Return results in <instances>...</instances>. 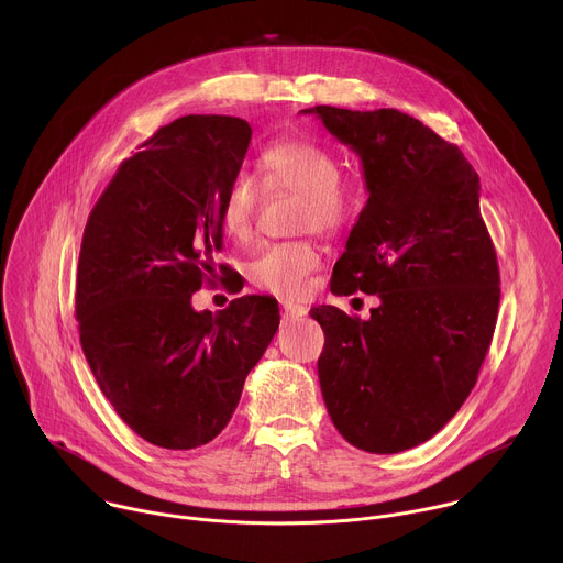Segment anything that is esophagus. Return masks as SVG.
<instances>
[{"instance_id":"1","label":"esophagus","mask_w":563,"mask_h":563,"mask_svg":"<svg viewBox=\"0 0 563 563\" xmlns=\"http://www.w3.org/2000/svg\"><path fill=\"white\" fill-rule=\"evenodd\" d=\"M307 316V307L298 305V302H283V318L285 320H298Z\"/></svg>"}]
</instances>
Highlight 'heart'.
I'll list each match as a JSON object with an SVG mask.
<instances>
[{
	"mask_svg": "<svg viewBox=\"0 0 563 563\" xmlns=\"http://www.w3.org/2000/svg\"><path fill=\"white\" fill-rule=\"evenodd\" d=\"M258 176L265 191L300 196L298 227L336 233L352 222L361 194L341 180L339 157L316 142L287 137L263 148ZM258 189L252 178L238 176L222 200L220 222L229 238L247 240L254 229ZM320 267V252L309 240L267 245L247 265V278L263 291L296 298L305 294L309 276Z\"/></svg>",
	"mask_w": 563,
	"mask_h": 563,
	"instance_id": "b5f03b06",
	"label": "heart"
}]
</instances>
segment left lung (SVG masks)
I'll return each mask as SVG.
<instances>
[{
    "label": "left lung",
    "mask_w": 563,
    "mask_h": 563,
    "mask_svg": "<svg viewBox=\"0 0 563 563\" xmlns=\"http://www.w3.org/2000/svg\"><path fill=\"white\" fill-rule=\"evenodd\" d=\"M363 167L367 202L332 291L378 294L369 318L320 305L318 380L354 448L394 454L432 439L463 406L499 311L497 254L478 211V176L456 144L396 109L313 107Z\"/></svg>",
    "instance_id": "8db88e82"
}]
</instances>
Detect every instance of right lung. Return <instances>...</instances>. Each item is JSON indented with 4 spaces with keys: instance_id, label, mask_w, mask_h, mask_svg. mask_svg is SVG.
I'll return each mask as SVG.
<instances>
[{
    "instance_id": "right-lung-1",
    "label": "right lung",
    "mask_w": 563,
    "mask_h": 563,
    "mask_svg": "<svg viewBox=\"0 0 563 563\" xmlns=\"http://www.w3.org/2000/svg\"><path fill=\"white\" fill-rule=\"evenodd\" d=\"M250 140L252 126L231 115L157 129L120 165L85 229L79 343L120 419L157 448L216 439L280 325L272 296H240L218 313L191 305L216 272L220 207Z\"/></svg>"
}]
</instances>
